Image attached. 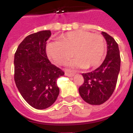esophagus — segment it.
<instances>
[{"label":"esophagus","instance_id":"1","mask_svg":"<svg viewBox=\"0 0 133 133\" xmlns=\"http://www.w3.org/2000/svg\"><path fill=\"white\" fill-rule=\"evenodd\" d=\"M65 75L67 76V77H73V76L75 75V73L70 72H65Z\"/></svg>","mask_w":133,"mask_h":133}]
</instances>
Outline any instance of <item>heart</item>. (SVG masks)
<instances>
[{
  "mask_svg": "<svg viewBox=\"0 0 133 133\" xmlns=\"http://www.w3.org/2000/svg\"><path fill=\"white\" fill-rule=\"evenodd\" d=\"M105 41L102 35L84 30L72 31L62 34L56 42L47 46V52L54 63L64 65L73 57L70 67L95 68L103 60Z\"/></svg>",
  "mask_w": 133,
  "mask_h": 133,
  "instance_id": "b5f03b06",
  "label": "heart"
}]
</instances>
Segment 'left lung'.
Here are the masks:
<instances>
[{
  "label": "left lung",
  "instance_id": "left-lung-1",
  "mask_svg": "<svg viewBox=\"0 0 133 133\" xmlns=\"http://www.w3.org/2000/svg\"><path fill=\"white\" fill-rule=\"evenodd\" d=\"M107 42V54L100 66L83 73L84 82L79 87L81 98L91 105H101L112 95L120 71L121 58L118 44L111 36L102 32Z\"/></svg>",
  "mask_w": 133,
  "mask_h": 133
}]
</instances>
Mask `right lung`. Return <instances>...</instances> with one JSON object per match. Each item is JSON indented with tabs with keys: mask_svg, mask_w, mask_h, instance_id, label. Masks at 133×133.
I'll list each match as a JSON object with an SVG mask.
<instances>
[{
	"mask_svg": "<svg viewBox=\"0 0 133 133\" xmlns=\"http://www.w3.org/2000/svg\"><path fill=\"white\" fill-rule=\"evenodd\" d=\"M50 30L30 34L14 54V81L23 99L34 108L45 109L55 102L59 94L56 81L64 72L52 64L46 54Z\"/></svg>",
	"mask_w": 133,
	"mask_h": 133,
	"instance_id": "1",
	"label": "right lung"
}]
</instances>
